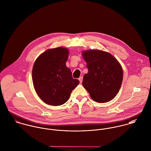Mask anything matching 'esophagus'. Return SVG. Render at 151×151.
<instances>
[{"label": "esophagus", "mask_w": 151, "mask_h": 151, "mask_svg": "<svg viewBox=\"0 0 151 151\" xmlns=\"http://www.w3.org/2000/svg\"><path fill=\"white\" fill-rule=\"evenodd\" d=\"M83 77H80V78H79V81H80V83H82V81H83Z\"/></svg>", "instance_id": "esophagus-1"}]
</instances>
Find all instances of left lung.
Listing matches in <instances>:
<instances>
[{
    "label": "left lung",
    "instance_id": "8db88e82",
    "mask_svg": "<svg viewBox=\"0 0 151 151\" xmlns=\"http://www.w3.org/2000/svg\"><path fill=\"white\" fill-rule=\"evenodd\" d=\"M88 72L84 74L83 86L95 102L104 103L113 99L122 83V65L109 53L88 50L82 53Z\"/></svg>",
    "mask_w": 151,
    "mask_h": 151
}]
</instances>
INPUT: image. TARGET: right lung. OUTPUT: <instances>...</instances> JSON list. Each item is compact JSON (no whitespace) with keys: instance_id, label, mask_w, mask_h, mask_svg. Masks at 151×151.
<instances>
[{"instance_id":"right-lung-1","label":"right lung","mask_w":151,"mask_h":151,"mask_svg":"<svg viewBox=\"0 0 151 151\" xmlns=\"http://www.w3.org/2000/svg\"><path fill=\"white\" fill-rule=\"evenodd\" d=\"M68 50L63 47L50 49L40 55L33 65L32 77L35 90L45 104L59 106L69 99L78 85L65 63Z\"/></svg>"}]
</instances>
